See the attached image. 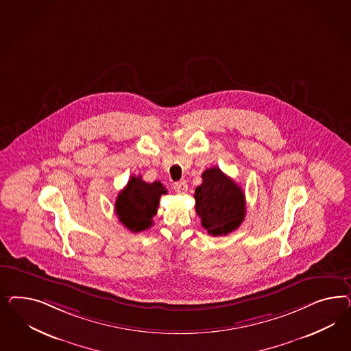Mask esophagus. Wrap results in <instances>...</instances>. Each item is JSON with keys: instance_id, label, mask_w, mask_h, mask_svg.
Segmentation results:
<instances>
[{"instance_id": "obj_1", "label": "esophagus", "mask_w": 351, "mask_h": 351, "mask_svg": "<svg viewBox=\"0 0 351 351\" xmlns=\"http://www.w3.org/2000/svg\"><path fill=\"white\" fill-rule=\"evenodd\" d=\"M173 189L179 194H184L188 191V184L185 181H178V182L173 184Z\"/></svg>"}]
</instances>
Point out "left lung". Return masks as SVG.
<instances>
[{"mask_svg":"<svg viewBox=\"0 0 351 351\" xmlns=\"http://www.w3.org/2000/svg\"><path fill=\"white\" fill-rule=\"evenodd\" d=\"M202 184L195 188V213L203 228L213 237L232 233L243 223L245 199L242 188L219 167L202 173Z\"/></svg>","mask_w":351,"mask_h":351,"instance_id":"1","label":"left lung"}]
</instances>
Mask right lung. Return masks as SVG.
Here are the masks:
<instances>
[{
  "instance_id": "add662e5",
  "label": "right lung",
  "mask_w": 351,
  "mask_h": 351,
  "mask_svg": "<svg viewBox=\"0 0 351 351\" xmlns=\"http://www.w3.org/2000/svg\"><path fill=\"white\" fill-rule=\"evenodd\" d=\"M166 193L167 189L160 181L149 184L141 176H131L123 191L118 193L114 204L119 223L132 233L148 229L153 223V216L157 213L160 195Z\"/></svg>"
}]
</instances>
